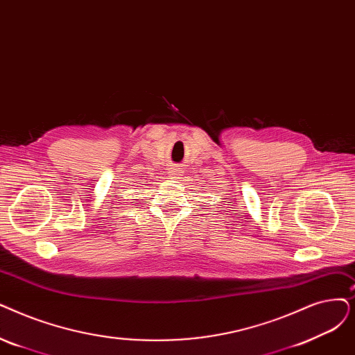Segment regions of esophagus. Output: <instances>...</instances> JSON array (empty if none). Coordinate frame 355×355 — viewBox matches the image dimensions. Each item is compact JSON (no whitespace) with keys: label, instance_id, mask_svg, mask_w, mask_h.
<instances>
[{"label":"esophagus","instance_id":"obj_1","mask_svg":"<svg viewBox=\"0 0 355 355\" xmlns=\"http://www.w3.org/2000/svg\"><path fill=\"white\" fill-rule=\"evenodd\" d=\"M169 175H171L173 178H178L181 175V169L177 168V166L171 168V171H169Z\"/></svg>","mask_w":355,"mask_h":355}]
</instances>
